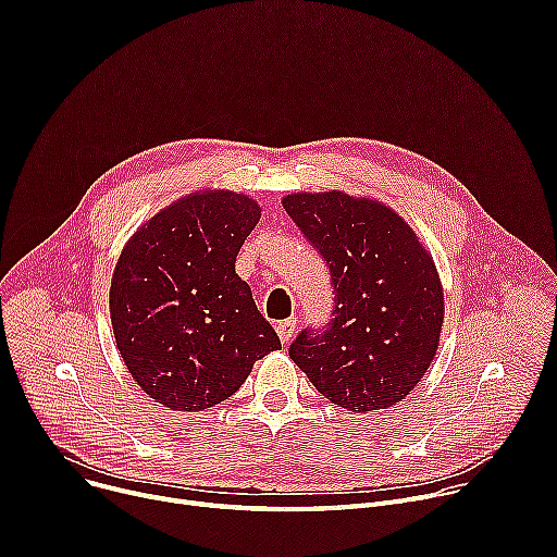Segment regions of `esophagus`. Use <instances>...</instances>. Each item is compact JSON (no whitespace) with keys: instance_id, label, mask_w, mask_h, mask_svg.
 Segmentation results:
<instances>
[{"instance_id":"obj_1","label":"esophagus","mask_w":557,"mask_h":557,"mask_svg":"<svg viewBox=\"0 0 557 557\" xmlns=\"http://www.w3.org/2000/svg\"><path fill=\"white\" fill-rule=\"evenodd\" d=\"M295 326H297V320H295V317H288V320L277 322L275 331H277V335H280V339H282V344H288V339H290V337H293V333H295Z\"/></svg>"}]
</instances>
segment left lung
<instances>
[{"label":"left lung","instance_id":"left-lung-1","mask_svg":"<svg viewBox=\"0 0 557 557\" xmlns=\"http://www.w3.org/2000/svg\"><path fill=\"white\" fill-rule=\"evenodd\" d=\"M322 253L335 286V317L304 331L290 359L329 401L355 414L399 406L436 357L443 284L414 228L376 198L339 189L282 198Z\"/></svg>","mask_w":557,"mask_h":557}]
</instances>
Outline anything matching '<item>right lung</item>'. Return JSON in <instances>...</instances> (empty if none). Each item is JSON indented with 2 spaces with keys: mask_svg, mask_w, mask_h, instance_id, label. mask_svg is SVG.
Segmentation results:
<instances>
[{
  "mask_svg": "<svg viewBox=\"0 0 557 557\" xmlns=\"http://www.w3.org/2000/svg\"><path fill=\"white\" fill-rule=\"evenodd\" d=\"M262 215L228 189H200L145 220L110 284L116 348L149 399L202 412L240 389L280 337L237 277L235 258Z\"/></svg>",
  "mask_w": 557,
  "mask_h": 557,
  "instance_id": "1",
  "label": "right lung"
}]
</instances>
